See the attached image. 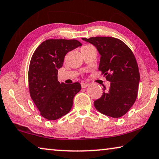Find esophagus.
<instances>
[{
  "label": "esophagus",
  "instance_id": "esophagus-1",
  "mask_svg": "<svg viewBox=\"0 0 159 159\" xmlns=\"http://www.w3.org/2000/svg\"><path fill=\"white\" fill-rule=\"evenodd\" d=\"M89 85V83H85V82H82L81 83V86L82 88H86L87 87H88Z\"/></svg>",
  "mask_w": 159,
  "mask_h": 159
}]
</instances>
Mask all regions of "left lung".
I'll return each mask as SVG.
<instances>
[{"mask_svg":"<svg viewBox=\"0 0 159 159\" xmlns=\"http://www.w3.org/2000/svg\"><path fill=\"white\" fill-rule=\"evenodd\" d=\"M82 40L92 43L100 54L99 70L110 82L107 90L94 102L101 113L112 118L124 116L133 106L139 91L140 74L130 49L118 39L96 36Z\"/></svg>","mask_w":159,"mask_h":159,"instance_id":"1","label":"left lung"}]
</instances>
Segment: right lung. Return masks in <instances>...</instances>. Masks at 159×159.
<instances>
[{
  "label": "right lung",
  "mask_w": 159,
  "mask_h": 159,
  "mask_svg": "<svg viewBox=\"0 0 159 159\" xmlns=\"http://www.w3.org/2000/svg\"><path fill=\"white\" fill-rule=\"evenodd\" d=\"M82 46L76 39H48L41 43L31 57L29 69L30 95L43 118L55 120L72 109L73 99L81 84L60 83L58 70L69 52Z\"/></svg>",
  "instance_id": "add662e5"
}]
</instances>
